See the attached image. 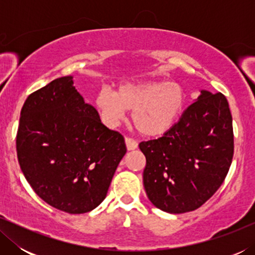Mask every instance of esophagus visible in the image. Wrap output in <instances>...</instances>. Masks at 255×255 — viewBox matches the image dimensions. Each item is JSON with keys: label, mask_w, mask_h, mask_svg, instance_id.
I'll return each instance as SVG.
<instances>
[{"label": "esophagus", "mask_w": 255, "mask_h": 255, "mask_svg": "<svg viewBox=\"0 0 255 255\" xmlns=\"http://www.w3.org/2000/svg\"><path fill=\"white\" fill-rule=\"evenodd\" d=\"M125 144H127V147L128 151H132V149H135L138 147V142L135 141L133 138H130V137L125 138Z\"/></svg>", "instance_id": "obj_1"}]
</instances>
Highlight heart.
I'll return each mask as SVG.
<instances>
[{
  "label": "heart",
  "instance_id": "obj_1",
  "mask_svg": "<svg viewBox=\"0 0 255 255\" xmlns=\"http://www.w3.org/2000/svg\"><path fill=\"white\" fill-rule=\"evenodd\" d=\"M186 102V92L177 82L146 81L122 85L117 92L103 87L95 96V106L103 117L115 123L127 110L141 134L161 135L175 123Z\"/></svg>",
  "mask_w": 255,
  "mask_h": 255
}]
</instances>
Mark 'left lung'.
Masks as SVG:
<instances>
[{
	"mask_svg": "<svg viewBox=\"0 0 255 255\" xmlns=\"http://www.w3.org/2000/svg\"><path fill=\"white\" fill-rule=\"evenodd\" d=\"M148 200L183 214L203 205L224 182L233 158L232 116L222 93L202 90L162 137L141 141Z\"/></svg>",
	"mask_w": 255,
	"mask_h": 255,
	"instance_id": "left-lung-1",
	"label": "left lung"
}]
</instances>
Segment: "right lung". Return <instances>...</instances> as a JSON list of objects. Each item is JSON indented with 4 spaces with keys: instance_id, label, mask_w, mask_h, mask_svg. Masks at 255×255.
I'll list each match as a JSON object with an SVG mask.
<instances>
[{
    "instance_id": "right-lung-1",
    "label": "right lung",
    "mask_w": 255,
    "mask_h": 255,
    "mask_svg": "<svg viewBox=\"0 0 255 255\" xmlns=\"http://www.w3.org/2000/svg\"><path fill=\"white\" fill-rule=\"evenodd\" d=\"M16 148L34 193L68 214H86L101 204L127 153L123 135L101 122L72 76L55 79L27 96Z\"/></svg>"
}]
</instances>
